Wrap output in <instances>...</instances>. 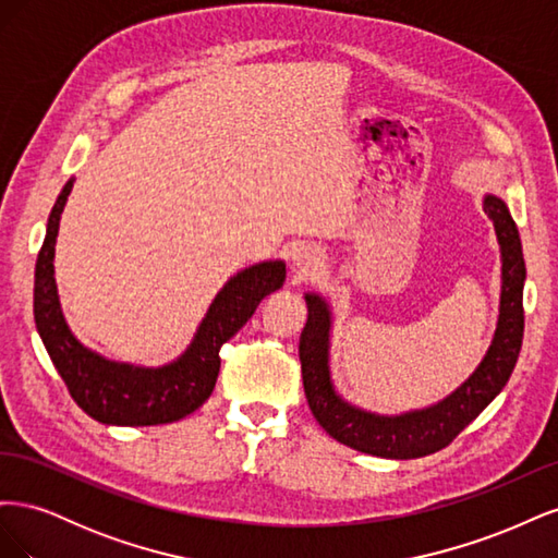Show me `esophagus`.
<instances>
[{"label": "esophagus", "mask_w": 558, "mask_h": 558, "mask_svg": "<svg viewBox=\"0 0 558 558\" xmlns=\"http://www.w3.org/2000/svg\"><path fill=\"white\" fill-rule=\"evenodd\" d=\"M291 258H293V265L298 267V272H302V275H312L320 267L318 253L310 246H295L291 251Z\"/></svg>", "instance_id": "obj_1"}]
</instances>
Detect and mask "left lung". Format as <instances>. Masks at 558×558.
<instances>
[{
	"mask_svg": "<svg viewBox=\"0 0 558 558\" xmlns=\"http://www.w3.org/2000/svg\"><path fill=\"white\" fill-rule=\"evenodd\" d=\"M484 211L494 221L502 260L496 332L475 373L430 408L384 416L365 412L337 393L330 379L332 314L324 298L305 293L307 324L300 335L302 384H305L314 418L337 442L363 453L381 456V459H421V456L445 449L508 384L523 340L526 265H523L519 230L508 205L496 195H484Z\"/></svg>",
	"mask_w": 558,
	"mask_h": 558,
	"instance_id": "1",
	"label": "left lung"
}]
</instances>
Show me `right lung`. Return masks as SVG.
Instances as JSON below:
<instances>
[{
  "label": "right lung",
  "mask_w": 558,
  "mask_h": 558,
  "mask_svg": "<svg viewBox=\"0 0 558 558\" xmlns=\"http://www.w3.org/2000/svg\"><path fill=\"white\" fill-rule=\"evenodd\" d=\"M74 179L64 183L48 216L46 240L35 269V320L58 375L78 408L107 426H158L189 416L211 396L221 356L218 351L256 312L265 295L286 279L283 260L251 265L230 277L181 356L162 367L109 361L83 347L66 326L56 286V240L60 214Z\"/></svg>",
  "instance_id": "right-lung-1"
}]
</instances>
